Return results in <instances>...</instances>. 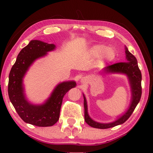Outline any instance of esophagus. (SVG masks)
Returning a JSON list of instances; mask_svg holds the SVG:
<instances>
[{
    "instance_id": "esophagus-1",
    "label": "esophagus",
    "mask_w": 153,
    "mask_h": 153,
    "mask_svg": "<svg viewBox=\"0 0 153 153\" xmlns=\"http://www.w3.org/2000/svg\"><path fill=\"white\" fill-rule=\"evenodd\" d=\"M85 82V80L84 78H82V80H81V82Z\"/></svg>"
}]
</instances>
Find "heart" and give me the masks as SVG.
Here are the masks:
<instances>
[{
	"label": "heart",
	"mask_w": 153,
	"mask_h": 153,
	"mask_svg": "<svg viewBox=\"0 0 153 153\" xmlns=\"http://www.w3.org/2000/svg\"><path fill=\"white\" fill-rule=\"evenodd\" d=\"M89 54L93 58L102 56L103 60L107 63L113 62L116 58V51L113 48H108L103 44H97L89 50Z\"/></svg>",
	"instance_id": "b5f03b06"
}]
</instances>
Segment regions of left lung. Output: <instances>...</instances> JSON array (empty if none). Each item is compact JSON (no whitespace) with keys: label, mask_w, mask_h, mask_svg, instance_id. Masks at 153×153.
I'll return each mask as SVG.
<instances>
[{"label":"left lung","mask_w":153,"mask_h":153,"mask_svg":"<svg viewBox=\"0 0 153 153\" xmlns=\"http://www.w3.org/2000/svg\"><path fill=\"white\" fill-rule=\"evenodd\" d=\"M126 62H120L111 66L105 67L103 69V72L107 74H123L127 77L129 81L130 88H131V98L129 106L123 115L117 117L115 121L108 123H101L96 122L91 119L88 113V108L86 97L83 94L84 98V108H85V120L87 125L90 127L97 129H108L115 126L122 125L129 119V117L133 113L136 105L139 103L141 97V73L138 66V62L135 56L129 52L127 47L125 46Z\"/></svg>","instance_id":"1"}]
</instances>
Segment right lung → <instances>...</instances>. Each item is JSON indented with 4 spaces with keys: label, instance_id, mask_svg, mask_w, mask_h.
<instances>
[{
    "label": "right lung",
    "instance_id": "1",
    "mask_svg": "<svg viewBox=\"0 0 153 153\" xmlns=\"http://www.w3.org/2000/svg\"><path fill=\"white\" fill-rule=\"evenodd\" d=\"M55 49L54 44L38 40H30L20 51L9 75L8 95L10 101L25 123L38 127H50L59 120L63 98L71 89L76 87L74 80L59 83L41 104L30 103L26 98L23 81L28 69L36 60Z\"/></svg>",
    "mask_w": 153,
    "mask_h": 153
}]
</instances>
